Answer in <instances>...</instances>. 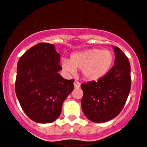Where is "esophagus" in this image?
I'll list each match as a JSON object with an SVG mask.
<instances>
[{"label":"esophagus","instance_id":"1","mask_svg":"<svg viewBox=\"0 0 147 147\" xmlns=\"http://www.w3.org/2000/svg\"><path fill=\"white\" fill-rule=\"evenodd\" d=\"M74 87L75 88H80V82L77 81V80H75V82H74Z\"/></svg>","mask_w":147,"mask_h":147}]
</instances>
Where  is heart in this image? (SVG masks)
Instances as JSON below:
<instances>
[{
  "label": "heart",
  "instance_id": "obj_1",
  "mask_svg": "<svg viewBox=\"0 0 147 147\" xmlns=\"http://www.w3.org/2000/svg\"><path fill=\"white\" fill-rule=\"evenodd\" d=\"M113 60L111 51L92 49L73 53L69 62L64 61L62 66L71 73L75 72V69H81L83 78L93 81L98 80L109 72Z\"/></svg>",
  "mask_w": 147,
  "mask_h": 147
}]
</instances>
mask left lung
<instances>
[{"label": "left lung", "instance_id": "1", "mask_svg": "<svg viewBox=\"0 0 147 147\" xmlns=\"http://www.w3.org/2000/svg\"><path fill=\"white\" fill-rule=\"evenodd\" d=\"M115 65L97 81L81 84L82 109L94 123H104L117 117L124 107L131 86V65L126 55L113 46Z\"/></svg>", "mask_w": 147, "mask_h": 147}]
</instances>
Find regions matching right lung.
Returning <instances> with one entry per match:
<instances>
[{
	"instance_id": "right-lung-1",
	"label": "right lung",
	"mask_w": 147,
	"mask_h": 147,
	"mask_svg": "<svg viewBox=\"0 0 147 147\" xmlns=\"http://www.w3.org/2000/svg\"><path fill=\"white\" fill-rule=\"evenodd\" d=\"M60 54L54 46L40 42L20 57L15 92L24 113L36 123H50L61 114L62 104L74 89V81L58 73Z\"/></svg>"
}]
</instances>
